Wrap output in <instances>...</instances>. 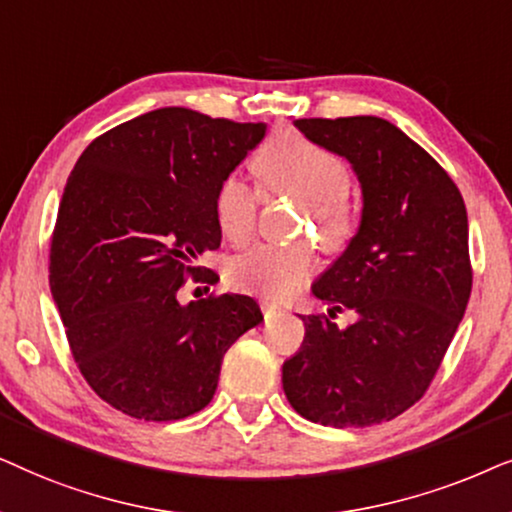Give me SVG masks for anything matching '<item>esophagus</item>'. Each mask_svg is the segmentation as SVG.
Listing matches in <instances>:
<instances>
[{
	"instance_id": "esophagus-1",
	"label": "esophagus",
	"mask_w": 512,
	"mask_h": 512,
	"mask_svg": "<svg viewBox=\"0 0 512 512\" xmlns=\"http://www.w3.org/2000/svg\"><path fill=\"white\" fill-rule=\"evenodd\" d=\"M260 306H262V313H264V318L278 316V313L283 311V306H281V304H276V302H271V299H262Z\"/></svg>"
}]
</instances>
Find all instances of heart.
Segmentation results:
<instances>
[{"label":"heart","instance_id":"heart-1","mask_svg":"<svg viewBox=\"0 0 512 512\" xmlns=\"http://www.w3.org/2000/svg\"><path fill=\"white\" fill-rule=\"evenodd\" d=\"M252 173L264 196H285L299 203L325 250H342L356 231V213L349 199L351 170L342 156L295 133L269 138L252 159ZM260 199L243 180L224 177L215 192L213 213L220 234L243 245L255 234ZM316 271V252L309 243L255 245L231 257L227 281L238 290L264 297H290Z\"/></svg>","mask_w":512,"mask_h":512}]
</instances>
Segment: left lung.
I'll list each match as a JSON object with an SVG mask.
<instances>
[{
    "label": "left lung",
    "mask_w": 512,
    "mask_h": 512,
    "mask_svg": "<svg viewBox=\"0 0 512 512\" xmlns=\"http://www.w3.org/2000/svg\"><path fill=\"white\" fill-rule=\"evenodd\" d=\"M344 156L363 187V217L344 255L313 283L330 309L299 316L306 335L283 363L297 414L323 426H374L417 403L466 311L473 269L459 187L417 142L379 117L297 119ZM351 308L344 331L329 320Z\"/></svg>",
    "instance_id": "1"
}]
</instances>
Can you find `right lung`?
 I'll return each mask as SVG.
<instances>
[{"label": "right lung", "instance_id": "right-lung-1", "mask_svg": "<svg viewBox=\"0 0 512 512\" xmlns=\"http://www.w3.org/2000/svg\"><path fill=\"white\" fill-rule=\"evenodd\" d=\"M267 126L161 107L102 133L79 156L49 250L53 302L88 386L128 417L175 421L213 400L222 358L262 311L252 297L180 304L220 248L213 201Z\"/></svg>", "mask_w": 512, "mask_h": 512}]
</instances>
